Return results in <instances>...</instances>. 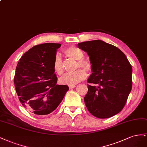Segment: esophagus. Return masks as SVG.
Wrapping results in <instances>:
<instances>
[{"label":"esophagus","mask_w":147,"mask_h":147,"mask_svg":"<svg viewBox=\"0 0 147 147\" xmlns=\"http://www.w3.org/2000/svg\"><path fill=\"white\" fill-rule=\"evenodd\" d=\"M74 87H76V86L75 85H73V86H69V88L70 89H73V88H74Z\"/></svg>","instance_id":"1"}]
</instances>
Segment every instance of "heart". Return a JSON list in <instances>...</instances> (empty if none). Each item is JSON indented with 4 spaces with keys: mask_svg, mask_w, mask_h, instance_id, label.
<instances>
[{
    "mask_svg": "<svg viewBox=\"0 0 147 147\" xmlns=\"http://www.w3.org/2000/svg\"><path fill=\"white\" fill-rule=\"evenodd\" d=\"M65 55L71 59L77 61V68L81 67L86 71H89L91 68V65L89 61L83 59L84 55L81 49L77 47H69L65 50ZM53 69L55 72L61 75L63 73L64 68L63 61L60 55H57L55 57L53 64ZM87 76L86 71L84 69H78L72 73H66L63 76L60 81L61 83L66 85L73 86L79 83Z\"/></svg>",
    "mask_w": 147,
    "mask_h": 147,
    "instance_id": "obj_1",
    "label": "heart"
}]
</instances>
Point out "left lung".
<instances>
[{
  "mask_svg": "<svg viewBox=\"0 0 147 147\" xmlns=\"http://www.w3.org/2000/svg\"><path fill=\"white\" fill-rule=\"evenodd\" d=\"M78 47L87 53L92 73L84 97L87 110L98 118H108L123 110L132 89V66L120 49L103 40L83 42Z\"/></svg>",
  "mask_w": 147,
  "mask_h": 147,
  "instance_id": "left-lung-1",
  "label": "left lung"
}]
</instances>
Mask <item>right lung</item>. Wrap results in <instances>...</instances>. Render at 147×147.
I'll list each match as a JSON object with an SVG mask.
<instances>
[{
    "label": "right lung",
    "instance_id": "1",
    "mask_svg": "<svg viewBox=\"0 0 147 147\" xmlns=\"http://www.w3.org/2000/svg\"><path fill=\"white\" fill-rule=\"evenodd\" d=\"M60 44L37 45L21 57L14 78L15 90L22 105L36 115L53 111L69 87L58 85L53 61Z\"/></svg>",
    "mask_w": 147,
    "mask_h": 147
}]
</instances>
